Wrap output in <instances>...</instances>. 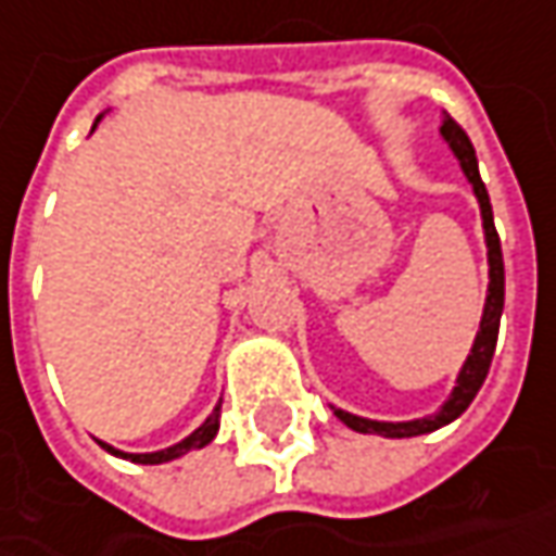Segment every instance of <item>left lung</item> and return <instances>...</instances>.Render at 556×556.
<instances>
[{"instance_id":"8db88e82","label":"left lung","mask_w":556,"mask_h":556,"mask_svg":"<svg viewBox=\"0 0 556 556\" xmlns=\"http://www.w3.org/2000/svg\"><path fill=\"white\" fill-rule=\"evenodd\" d=\"M441 134L451 142L453 154L459 157L463 164V173L466 179L475 188L478 194V203H481V218H484V233H486V258H490V286H486V304L484 316H481V331L475 338V346L468 353L466 365L459 371V380H456V389L451 392L447 405L438 410L435 417H426V420H410V422H377V420H362V417H353V414H343V410H334L350 429L356 432H365V435H383V438H410V435H426V432H435L441 426L453 422L468 405L471 399L478 395V389L484 387L486 371H490V362H493V350H496V338H500V319H502V304H505V264H502V247H500V233H496V225H493V206H490V194H486L484 182H481V173H478V157H475V149H471V139L466 136V130L456 124L453 118H444L441 124Z\"/></svg>"}]
</instances>
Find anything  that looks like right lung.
<instances>
[{
    "mask_svg": "<svg viewBox=\"0 0 556 556\" xmlns=\"http://www.w3.org/2000/svg\"><path fill=\"white\" fill-rule=\"evenodd\" d=\"M218 407L215 405V410L206 417V422L200 426V429H194L191 435L185 438V441H179V444H173V447H167V451H157V453H121L115 451V447H109V444H103L105 451L115 453V456H124V459H130V463H142V466H157V463H167V459H176V456H182V453L188 451H198V447H206L210 441L215 438V432H218Z\"/></svg>",
    "mask_w": 556,
    "mask_h": 556,
    "instance_id": "add662e5",
    "label": "right lung"
}]
</instances>
